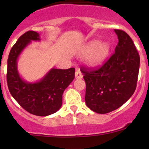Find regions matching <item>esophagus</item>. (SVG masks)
<instances>
[{
    "instance_id": "esophagus-1",
    "label": "esophagus",
    "mask_w": 149,
    "mask_h": 149,
    "mask_svg": "<svg viewBox=\"0 0 149 149\" xmlns=\"http://www.w3.org/2000/svg\"><path fill=\"white\" fill-rule=\"evenodd\" d=\"M75 76H76V79H82V78H83V74H82L80 69L76 68V73H75Z\"/></svg>"
}]
</instances>
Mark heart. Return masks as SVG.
Segmentation results:
<instances>
[{
    "label": "heart",
    "mask_w": 149,
    "mask_h": 149,
    "mask_svg": "<svg viewBox=\"0 0 149 149\" xmlns=\"http://www.w3.org/2000/svg\"><path fill=\"white\" fill-rule=\"evenodd\" d=\"M110 47L107 42H100L99 40H93L84 47L82 55H87L86 63L91 67L101 65L107 58Z\"/></svg>",
    "instance_id": "obj_1"
}]
</instances>
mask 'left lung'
<instances>
[{
    "instance_id": "left-lung-1",
    "label": "left lung",
    "mask_w": 149,
    "mask_h": 149,
    "mask_svg": "<svg viewBox=\"0 0 149 149\" xmlns=\"http://www.w3.org/2000/svg\"><path fill=\"white\" fill-rule=\"evenodd\" d=\"M118 37L115 52L99 68L81 67L86 82V106L99 114L121 107L131 97L137 86L140 57L130 36L115 29Z\"/></svg>"
}]
</instances>
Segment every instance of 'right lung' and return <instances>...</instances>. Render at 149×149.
<instances>
[{"mask_svg": "<svg viewBox=\"0 0 149 149\" xmlns=\"http://www.w3.org/2000/svg\"><path fill=\"white\" fill-rule=\"evenodd\" d=\"M31 40H40V34L28 31L22 34L10 51L7 64V84L12 97L22 107L32 115L47 116L59 110L63 94L75 77V68H52L42 79L28 83L20 77L17 59Z\"/></svg>", "mask_w": 149, "mask_h": 149, "instance_id": "right-lung-1", "label": "right lung"}]
</instances>
